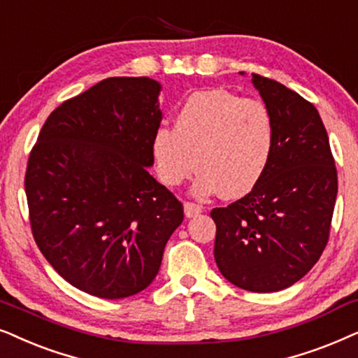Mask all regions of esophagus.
<instances>
[{
	"instance_id": "obj_1",
	"label": "esophagus",
	"mask_w": 358,
	"mask_h": 358,
	"mask_svg": "<svg viewBox=\"0 0 358 358\" xmlns=\"http://www.w3.org/2000/svg\"><path fill=\"white\" fill-rule=\"evenodd\" d=\"M183 208H185V214H187V217H194V216H198V214L203 211V208L199 206V204L189 203V201H185Z\"/></svg>"
}]
</instances>
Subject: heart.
Returning <instances> with one entry per match:
<instances>
[{"mask_svg": "<svg viewBox=\"0 0 358 358\" xmlns=\"http://www.w3.org/2000/svg\"><path fill=\"white\" fill-rule=\"evenodd\" d=\"M273 152V124L265 104L227 90H203L185 99L175 129L159 127L152 155L160 180L183 183L194 164V193L239 198L255 188Z\"/></svg>", "mask_w": 358, "mask_h": 358, "instance_id": "1", "label": "heart"}]
</instances>
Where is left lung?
<instances>
[{
    "mask_svg": "<svg viewBox=\"0 0 358 358\" xmlns=\"http://www.w3.org/2000/svg\"><path fill=\"white\" fill-rule=\"evenodd\" d=\"M252 83L270 113L273 152L249 194L211 211L214 259L236 287L271 293L301 280L326 249L337 170L317 109L275 80L252 73Z\"/></svg>",
    "mask_w": 358,
    "mask_h": 358,
    "instance_id": "obj_1",
    "label": "left lung"
}]
</instances>
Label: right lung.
<instances>
[{
  "mask_svg": "<svg viewBox=\"0 0 358 358\" xmlns=\"http://www.w3.org/2000/svg\"><path fill=\"white\" fill-rule=\"evenodd\" d=\"M160 83L113 76L47 117L27 162L32 236L57 273L98 298L142 292L183 221V204L149 173Z\"/></svg>",
  "mask_w": 358,
  "mask_h": 358,
  "instance_id": "right-lung-1",
  "label": "right lung"
}]
</instances>
